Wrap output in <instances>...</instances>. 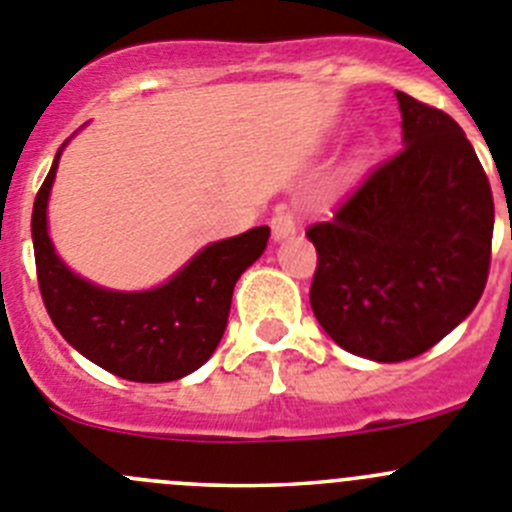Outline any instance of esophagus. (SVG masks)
<instances>
[{
	"instance_id": "34e87169",
	"label": "esophagus",
	"mask_w": 512,
	"mask_h": 512,
	"mask_svg": "<svg viewBox=\"0 0 512 512\" xmlns=\"http://www.w3.org/2000/svg\"><path fill=\"white\" fill-rule=\"evenodd\" d=\"M270 227H272V240L283 242L288 240V237H293L298 224H295V217L290 214L288 207H278L275 209V217H272Z\"/></svg>"
}]
</instances>
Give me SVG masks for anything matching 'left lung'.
<instances>
[{
  "mask_svg": "<svg viewBox=\"0 0 512 512\" xmlns=\"http://www.w3.org/2000/svg\"><path fill=\"white\" fill-rule=\"evenodd\" d=\"M401 154L313 224L310 308L348 353L396 364L429 351L475 310L487 283L493 191L465 131L396 93Z\"/></svg>",
  "mask_w": 512,
  "mask_h": 512,
  "instance_id": "8db88e82",
  "label": "left lung"
}]
</instances>
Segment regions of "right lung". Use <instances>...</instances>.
Masks as SVG:
<instances>
[{
    "label": "right lung",
    "mask_w": 512,
    "mask_h": 512,
    "mask_svg": "<svg viewBox=\"0 0 512 512\" xmlns=\"http://www.w3.org/2000/svg\"><path fill=\"white\" fill-rule=\"evenodd\" d=\"M70 138L57 151L32 209L37 280L47 313L62 338L100 369L138 384L184 379L207 364L222 341L234 285L265 252L270 227L209 242L154 288H103L70 270L50 237L47 204Z\"/></svg>",
    "instance_id": "right-lung-1"
}]
</instances>
